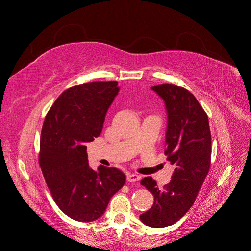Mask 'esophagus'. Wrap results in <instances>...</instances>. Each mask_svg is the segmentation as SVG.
<instances>
[{
	"instance_id": "obj_1",
	"label": "esophagus",
	"mask_w": 251,
	"mask_h": 251,
	"mask_svg": "<svg viewBox=\"0 0 251 251\" xmlns=\"http://www.w3.org/2000/svg\"><path fill=\"white\" fill-rule=\"evenodd\" d=\"M126 180L127 182H136L140 180V176H138V175L136 174H128L126 176Z\"/></svg>"
}]
</instances>
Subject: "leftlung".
Wrapping results in <instances>:
<instances>
[{
    "label": "left lung",
    "instance_id": "1",
    "mask_svg": "<svg viewBox=\"0 0 251 251\" xmlns=\"http://www.w3.org/2000/svg\"><path fill=\"white\" fill-rule=\"evenodd\" d=\"M164 100L168 113L165 156L174 165L171 182L162 188L151 177L140 181L154 196V204L140 215L153 228L173 225L193 206L206 178L211 158L207 114L188 90L171 83L151 87Z\"/></svg>",
    "mask_w": 251,
    "mask_h": 251
}]
</instances>
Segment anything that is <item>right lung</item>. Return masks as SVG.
Listing matches in <instances>:
<instances>
[{
  "label": "right lung",
  "instance_id": "right-lung-1",
  "mask_svg": "<svg viewBox=\"0 0 251 251\" xmlns=\"http://www.w3.org/2000/svg\"><path fill=\"white\" fill-rule=\"evenodd\" d=\"M118 91L117 81L71 87L57 97L44 121L39 161L45 181L59 209L79 222L101 217L126 183L116 168L91 169L86 146L100 135Z\"/></svg>",
  "mask_w": 251,
  "mask_h": 251
}]
</instances>
